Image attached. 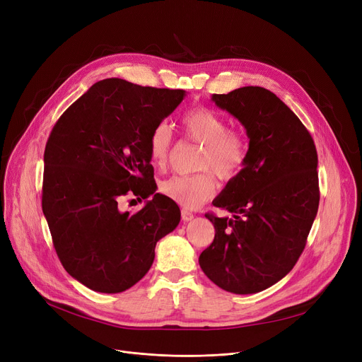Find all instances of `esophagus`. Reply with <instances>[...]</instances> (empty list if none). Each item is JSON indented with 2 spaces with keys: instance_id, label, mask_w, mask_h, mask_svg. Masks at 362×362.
<instances>
[{
  "instance_id": "1",
  "label": "esophagus",
  "mask_w": 362,
  "mask_h": 362,
  "mask_svg": "<svg viewBox=\"0 0 362 362\" xmlns=\"http://www.w3.org/2000/svg\"><path fill=\"white\" fill-rule=\"evenodd\" d=\"M193 214L190 212V211H187V209H182V219L185 221V222H187V221H192L193 219Z\"/></svg>"
}]
</instances>
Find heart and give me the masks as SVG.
Listing matches in <instances>:
<instances>
[{"mask_svg": "<svg viewBox=\"0 0 362 362\" xmlns=\"http://www.w3.org/2000/svg\"><path fill=\"white\" fill-rule=\"evenodd\" d=\"M185 134L194 143L202 144L196 158V169L201 172L187 176H172L160 185L168 198L187 209H196L216 192V180L212 172L223 180L234 179L247 161V141L216 111L196 107L182 117ZM172 129L166 122H158L150 133L148 151L156 168L168 166L172 153Z\"/></svg>", "mask_w": 362, "mask_h": 362, "instance_id": "obj_1", "label": "heart"}]
</instances>
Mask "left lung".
Returning a JSON list of instances; mask_svg holds the SVG:
<instances>
[{
	"label": "left lung",
	"instance_id": "1",
	"mask_svg": "<svg viewBox=\"0 0 362 362\" xmlns=\"http://www.w3.org/2000/svg\"><path fill=\"white\" fill-rule=\"evenodd\" d=\"M212 101L245 127L250 147L243 170L214 201L234 218L205 215L215 238L199 264L226 291L258 293L281 280L305 250L320 198L317 153L298 115L266 88L214 93Z\"/></svg>",
	"mask_w": 362,
	"mask_h": 362
}]
</instances>
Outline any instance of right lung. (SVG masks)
I'll use <instances>...</instances> for the list:
<instances>
[{
    "label": "right lung",
    "instance_id": "right-lung-1",
    "mask_svg": "<svg viewBox=\"0 0 362 362\" xmlns=\"http://www.w3.org/2000/svg\"><path fill=\"white\" fill-rule=\"evenodd\" d=\"M183 98V89L110 78L92 85L52 129L42 208L62 266L90 290L121 293L140 281L157 241L180 222L176 202L154 193L148 139ZM127 194L153 199L136 214L121 213Z\"/></svg>",
    "mask_w": 362,
    "mask_h": 362
}]
</instances>
